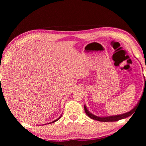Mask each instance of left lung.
I'll return each mask as SVG.
<instances>
[{"label": "left lung", "mask_w": 146, "mask_h": 146, "mask_svg": "<svg viewBox=\"0 0 146 146\" xmlns=\"http://www.w3.org/2000/svg\"><path fill=\"white\" fill-rule=\"evenodd\" d=\"M144 81H145V83H144V89L145 87L146 88V78H144ZM138 104L136 105V106L132 109L131 111H128V112L125 113H123V114H120V115H113V116H108V117H98V116H96L95 115L91 113L90 111L88 110L87 108L84 105V109L85 111V113H86V115L90 117L91 118V119H94V120H98V121H100V122H115V121H117V120H119L121 119H125V118L128 117L129 116H131L132 114L134 113V111L136 110V108H137V106H138Z\"/></svg>", "instance_id": "8db88e82"}]
</instances>
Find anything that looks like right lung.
<instances>
[{"mask_svg": "<svg viewBox=\"0 0 146 146\" xmlns=\"http://www.w3.org/2000/svg\"><path fill=\"white\" fill-rule=\"evenodd\" d=\"M61 116H62V115H61V116H60V117H59V118H58V119H56L55 120H54V121H52V122H50V123H53V122H56V121H57V120H58L59 119H60V118H61ZM47 124H48V123H47Z\"/></svg>", "mask_w": 146, "mask_h": 146, "instance_id": "right-lung-1", "label": "right lung"}]
</instances>
